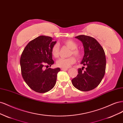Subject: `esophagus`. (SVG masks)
Instances as JSON below:
<instances>
[{
  "mask_svg": "<svg viewBox=\"0 0 123 123\" xmlns=\"http://www.w3.org/2000/svg\"><path fill=\"white\" fill-rule=\"evenodd\" d=\"M68 70V69H65V68H61V70L62 71H67Z\"/></svg>",
  "mask_w": 123,
  "mask_h": 123,
  "instance_id": "1",
  "label": "esophagus"
}]
</instances>
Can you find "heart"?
Masks as SVG:
<instances>
[{"label": "heart", "instance_id": "b5f03b06", "mask_svg": "<svg viewBox=\"0 0 123 123\" xmlns=\"http://www.w3.org/2000/svg\"><path fill=\"white\" fill-rule=\"evenodd\" d=\"M66 46L71 50L70 55H74L78 58L81 57L83 53L81 50L77 48L78 44L76 42L71 39H68L64 41L63 42ZM59 46L58 43H55L51 48V53L55 58H57L59 56ZM76 62L75 57L71 56L69 58H61L58 59L56 62V66L62 68H68L69 67L74 64Z\"/></svg>", "mask_w": 123, "mask_h": 123}]
</instances>
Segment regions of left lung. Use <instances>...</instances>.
<instances>
[{"instance_id":"1","label":"left lung","mask_w":123,"mask_h":123,"mask_svg":"<svg viewBox=\"0 0 123 123\" xmlns=\"http://www.w3.org/2000/svg\"><path fill=\"white\" fill-rule=\"evenodd\" d=\"M83 43L85 54L81 64L86 66L78 69L76 77L72 80L74 87L82 91L93 90L101 82L106 71L105 51L99 43L91 36L84 35L75 37Z\"/></svg>"}]
</instances>
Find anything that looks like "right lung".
<instances>
[{
	"label": "right lung",
	"mask_w": 123,
	"mask_h": 123,
	"mask_svg": "<svg viewBox=\"0 0 123 123\" xmlns=\"http://www.w3.org/2000/svg\"><path fill=\"white\" fill-rule=\"evenodd\" d=\"M56 43L51 37L40 36L30 42L22 52L20 59L22 76L28 86L36 92H47L56 84L60 69H44V67L54 64L51 48Z\"/></svg>",
	"instance_id": "right-lung-1"
}]
</instances>
